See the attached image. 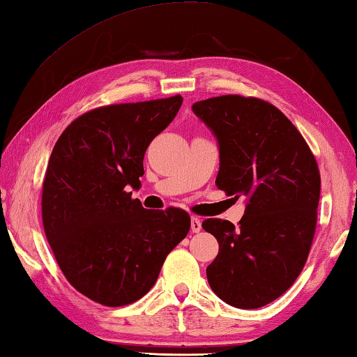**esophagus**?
Returning <instances> with one entry per match:
<instances>
[{
  "label": "esophagus",
  "instance_id": "34e87169",
  "mask_svg": "<svg viewBox=\"0 0 357 357\" xmlns=\"http://www.w3.org/2000/svg\"><path fill=\"white\" fill-rule=\"evenodd\" d=\"M190 229L193 233H198L202 229V220L198 217H192L190 220Z\"/></svg>",
  "mask_w": 357,
  "mask_h": 357
}]
</instances>
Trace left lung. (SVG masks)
Returning a JSON list of instances; mask_svg holds the SVG:
<instances>
[{
	"instance_id": "left-lung-1",
	"label": "left lung",
	"mask_w": 357,
	"mask_h": 357,
	"mask_svg": "<svg viewBox=\"0 0 357 357\" xmlns=\"http://www.w3.org/2000/svg\"><path fill=\"white\" fill-rule=\"evenodd\" d=\"M192 110L219 140L215 185L247 197L238 227L202 223L219 243L208 282L227 304L258 309L280 298L309 258L321 189L317 159L291 121L263 99L227 94Z\"/></svg>"
}]
</instances>
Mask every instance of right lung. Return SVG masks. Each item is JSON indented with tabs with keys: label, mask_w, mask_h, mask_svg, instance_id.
I'll return each mask as SVG.
<instances>
[{
	"label": "right lung",
	"mask_w": 357,
	"mask_h": 357,
	"mask_svg": "<svg viewBox=\"0 0 357 357\" xmlns=\"http://www.w3.org/2000/svg\"><path fill=\"white\" fill-rule=\"evenodd\" d=\"M179 94L112 104L80 114L64 129L42 184V223L68 282L98 304L143 298L165 258L190 229L184 209H144V153L176 116Z\"/></svg>",
	"instance_id": "right-lung-1"
}]
</instances>
